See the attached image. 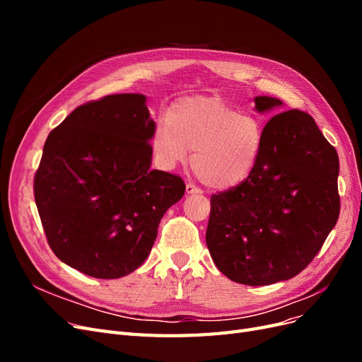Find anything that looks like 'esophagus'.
<instances>
[{
  "label": "esophagus",
  "instance_id": "obj_1",
  "mask_svg": "<svg viewBox=\"0 0 362 362\" xmlns=\"http://www.w3.org/2000/svg\"><path fill=\"white\" fill-rule=\"evenodd\" d=\"M185 192H187L189 194H199V193H202V190L199 187H196V185L192 184V182H189L187 185H185Z\"/></svg>",
  "mask_w": 362,
  "mask_h": 362
}]
</instances>
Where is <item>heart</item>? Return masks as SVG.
Listing matches in <instances>:
<instances>
[{
  "label": "heart",
  "instance_id": "b5f03b06",
  "mask_svg": "<svg viewBox=\"0 0 362 362\" xmlns=\"http://www.w3.org/2000/svg\"><path fill=\"white\" fill-rule=\"evenodd\" d=\"M264 145V127L252 115L238 113L218 98H184L163 115L151 137L154 158L163 169L189 160L205 185L233 189L254 172Z\"/></svg>",
  "mask_w": 362,
  "mask_h": 362
}]
</instances>
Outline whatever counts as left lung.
Masks as SVG:
<instances>
[{"instance_id":"left-lung-1","label":"left lung","mask_w":362,"mask_h":362,"mask_svg":"<svg viewBox=\"0 0 362 362\" xmlns=\"http://www.w3.org/2000/svg\"><path fill=\"white\" fill-rule=\"evenodd\" d=\"M279 105L255 98L259 113ZM338 172L335 148L308 113L273 116L254 172L211 196L205 240L217 269L252 287L299 275L338 221Z\"/></svg>"}]
</instances>
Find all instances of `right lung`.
<instances>
[{
	"mask_svg": "<svg viewBox=\"0 0 362 362\" xmlns=\"http://www.w3.org/2000/svg\"><path fill=\"white\" fill-rule=\"evenodd\" d=\"M154 128L145 95L119 93L76 107L49 133L35 201L64 264L116 279L148 258L161 217L185 192L178 175L151 169Z\"/></svg>",
	"mask_w": 362,
	"mask_h": 362,
	"instance_id": "1",
	"label": "right lung"
}]
</instances>
